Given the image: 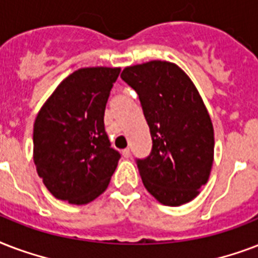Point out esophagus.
Wrapping results in <instances>:
<instances>
[{"label":"esophagus","instance_id":"obj_1","mask_svg":"<svg viewBox=\"0 0 258 258\" xmlns=\"http://www.w3.org/2000/svg\"><path fill=\"white\" fill-rule=\"evenodd\" d=\"M122 156L125 157V159H129V157H131V149H123L122 151Z\"/></svg>","mask_w":258,"mask_h":258}]
</instances>
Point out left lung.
<instances>
[{
	"instance_id": "1",
	"label": "left lung",
	"mask_w": 258,
	"mask_h": 258,
	"mask_svg": "<svg viewBox=\"0 0 258 258\" xmlns=\"http://www.w3.org/2000/svg\"><path fill=\"white\" fill-rule=\"evenodd\" d=\"M139 94L152 136L151 155L137 160L148 192L165 206L198 197L214 161V127L194 82L175 63L151 60L121 74Z\"/></svg>"
}]
</instances>
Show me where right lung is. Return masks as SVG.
<instances>
[{"mask_svg": "<svg viewBox=\"0 0 258 258\" xmlns=\"http://www.w3.org/2000/svg\"><path fill=\"white\" fill-rule=\"evenodd\" d=\"M119 67L74 71L44 103L33 125V161L53 197L87 205L101 195L118 165L103 115Z\"/></svg>", "mask_w": 258, "mask_h": 258, "instance_id": "1", "label": "right lung"}]
</instances>
